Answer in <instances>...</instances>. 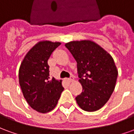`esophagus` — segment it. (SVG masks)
Segmentation results:
<instances>
[{"label": "esophagus", "mask_w": 134, "mask_h": 134, "mask_svg": "<svg viewBox=\"0 0 134 134\" xmlns=\"http://www.w3.org/2000/svg\"><path fill=\"white\" fill-rule=\"evenodd\" d=\"M67 80H68V81H69V82L73 81V80H74V77H73V76H71L70 78L67 79Z\"/></svg>", "instance_id": "34e87169"}]
</instances>
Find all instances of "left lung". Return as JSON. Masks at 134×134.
I'll return each mask as SVG.
<instances>
[{"instance_id":"left-lung-1","label":"left lung","mask_w":134,"mask_h":134,"mask_svg":"<svg viewBox=\"0 0 134 134\" xmlns=\"http://www.w3.org/2000/svg\"><path fill=\"white\" fill-rule=\"evenodd\" d=\"M77 62L82 92L75 98L78 105L88 112L106 103L115 89L118 70L113 59L98 44L89 40L65 44Z\"/></svg>"}]
</instances>
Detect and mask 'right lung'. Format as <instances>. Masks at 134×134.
<instances>
[{
  "label": "right lung",
  "instance_id": "right-lung-1",
  "mask_svg": "<svg viewBox=\"0 0 134 134\" xmlns=\"http://www.w3.org/2000/svg\"><path fill=\"white\" fill-rule=\"evenodd\" d=\"M60 42L39 41L22 61L19 72V84L24 97L33 109L41 113L52 110L64 90L62 80L49 77L48 59Z\"/></svg>",
  "mask_w": 134,
  "mask_h": 134
}]
</instances>
